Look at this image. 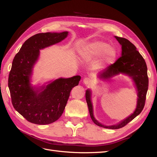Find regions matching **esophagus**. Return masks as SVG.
I'll use <instances>...</instances> for the list:
<instances>
[{"label":"esophagus","instance_id":"esophagus-1","mask_svg":"<svg viewBox=\"0 0 157 157\" xmlns=\"http://www.w3.org/2000/svg\"><path fill=\"white\" fill-rule=\"evenodd\" d=\"M83 82L86 85H90L92 84V80L89 78H85L83 79Z\"/></svg>","mask_w":157,"mask_h":157}]
</instances>
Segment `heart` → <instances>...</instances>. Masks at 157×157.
<instances>
[{"mask_svg": "<svg viewBox=\"0 0 157 157\" xmlns=\"http://www.w3.org/2000/svg\"><path fill=\"white\" fill-rule=\"evenodd\" d=\"M84 59H90L101 56L98 62L100 67H105L115 62L117 57V50L115 46L109 45L101 40H94L85 44L79 50Z\"/></svg>", "mask_w": 157, "mask_h": 157, "instance_id": "obj_1", "label": "heart"}]
</instances>
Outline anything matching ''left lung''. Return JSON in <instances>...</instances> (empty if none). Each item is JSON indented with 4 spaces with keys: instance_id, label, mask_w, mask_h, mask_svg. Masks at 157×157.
Masks as SVG:
<instances>
[{
    "instance_id": "obj_1",
    "label": "left lung",
    "mask_w": 157,
    "mask_h": 157,
    "mask_svg": "<svg viewBox=\"0 0 157 157\" xmlns=\"http://www.w3.org/2000/svg\"><path fill=\"white\" fill-rule=\"evenodd\" d=\"M115 38L121 45V57L116 61L115 63L99 72L97 77L99 80L105 81L120 75L128 76L134 82L137 94L136 107L134 113L116 124L104 125L94 117L92 102V90L90 89L86 90V99L92 121L99 126L113 130L124 127L141 113L145 105L149 85L147 65L143 57L137 50L136 47L124 38L117 36H115Z\"/></svg>"
}]
</instances>
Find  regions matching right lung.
<instances>
[{"mask_svg": "<svg viewBox=\"0 0 157 157\" xmlns=\"http://www.w3.org/2000/svg\"><path fill=\"white\" fill-rule=\"evenodd\" d=\"M68 31L39 33L28 39L13 59L8 77L12 105L27 121L45 125L59 119L68 101L71 90L77 86L80 76L59 78L33 85V69L40 50L59 43L68 36Z\"/></svg>", "mask_w": 157, "mask_h": 157, "instance_id": "obj_1", "label": "right lung"}]
</instances>
